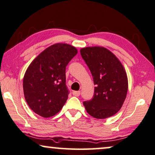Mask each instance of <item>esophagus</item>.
<instances>
[{
    "label": "esophagus",
    "mask_w": 155,
    "mask_h": 155,
    "mask_svg": "<svg viewBox=\"0 0 155 155\" xmlns=\"http://www.w3.org/2000/svg\"><path fill=\"white\" fill-rule=\"evenodd\" d=\"M80 94V91H73V95L75 96H79Z\"/></svg>",
    "instance_id": "obj_1"
}]
</instances>
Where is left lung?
I'll return each mask as SVG.
<instances>
[{
    "label": "left lung",
    "mask_w": 155,
    "mask_h": 155,
    "mask_svg": "<svg viewBox=\"0 0 155 155\" xmlns=\"http://www.w3.org/2000/svg\"><path fill=\"white\" fill-rule=\"evenodd\" d=\"M80 53L94 78V94L83 102L87 113L97 119L114 116L122 107L128 89L127 73L115 54L106 48H82Z\"/></svg>",
    "instance_id": "left-lung-1"
}]
</instances>
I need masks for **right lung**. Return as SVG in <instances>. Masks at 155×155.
Instances as JSON below:
<instances>
[{"label": "right lung", "instance_id": "1", "mask_svg": "<svg viewBox=\"0 0 155 155\" xmlns=\"http://www.w3.org/2000/svg\"><path fill=\"white\" fill-rule=\"evenodd\" d=\"M78 53L75 47L58 43L42 51L26 70L23 81L25 99L38 115L58 114L68 99L66 66Z\"/></svg>", "mask_w": 155, "mask_h": 155}]
</instances>
